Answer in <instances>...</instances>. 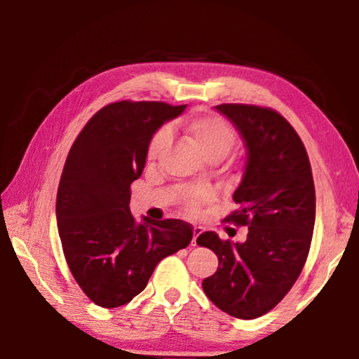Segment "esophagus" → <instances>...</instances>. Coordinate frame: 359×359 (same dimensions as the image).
Listing matches in <instances>:
<instances>
[{"label": "esophagus", "instance_id": "esophagus-1", "mask_svg": "<svg viewBox=\"0 0 359 359\" xmlns=\"http://www.w3.org/2000/svg\"><path fill=\"white\" fill-rule=\"evenodd\" d=\"M203 233V228L201 226H194L193 228V241H191V244L193 245H198V236Z\"/></svg>", "mask_w": 359, "mask_h": 359}]
</instances>
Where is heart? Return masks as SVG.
<instances>
[{
	"instance_id": "b5f03b06",
	"label": "heart",
	"mask_w": 359,
	"mask_h": 359,
	"mask_svg": "<svg viewBox=\"0 0 359 359\" xmlns=\"http://www.w3.org/2000/svg\"><path fill=\"white\" fill-rule=\"evenodd\" d=\"M185 130L190 136L191 142L194 144L204 158H222L231 149L234 142V133L229 123L224 118L212 114H196L187 121ZM169 139H171V131L169 128L158 130L154 137L150 139L147 147V160L154 161L160 151L166 147ZM208 198V193H198L188 199V210L196 212L199 204Z\"/></svg>"
}]
</instances>
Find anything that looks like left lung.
<instances>
[{"instance_id":"1","label":"left lung","mask_w":359,"mask_h":359,"mask_svg":"<svg viewBox=\"0 0 359 359\" xmlns=\"http://www.w3.org/2000/svg\"><path fill=\"white\" fill-rule=\"evenodd\" d=\"M245 142L238 204L224 222L248 226L245 242L222 241L214 231L198 245L218 257L203 280L205 296L231 317L252 320L272 311L306 264L315 224V185L307 150L288 120L271 107L220 104Z\"/></svg>"}]
</instances>
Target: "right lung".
<instances>
[{
	"instance_id": "obj_1",
	"label": "right lung",
	"mask_w": 359,
	"mask_h": 359,
	"mask_svg": "<svg viewBox=\"0 0 359 359\" xmlns=\"http://www.w3.org/2000/svg\"><path fill=\"white\" fill-rule=\"evenodd\" d=\"M187 106L117 101L79 133L57 193V222L66 263L96 306L120 307L147 287L155 266L193 239L177 218L136 223L130 187L141 177L154 133Z\"/></svg>"
}]
</instances>
